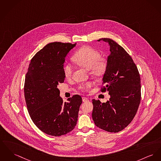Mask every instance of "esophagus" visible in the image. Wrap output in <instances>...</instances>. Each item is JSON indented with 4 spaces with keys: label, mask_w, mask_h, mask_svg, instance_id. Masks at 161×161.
Here are the masks:
<instances>
[{
    "label": "esophagus",
    "mask_w": 161,
    "mask_h": 161,
    "mask_svg": "<svg viewBox=\"0 0 161 161\" xmlns=\"http://www.w3.org/2000/svg\"><path fill=\"white\" fill-rule=\"evenodd\" d=\"M82 101L84 103H86V102H88L89 101V99L88 97H82Z\"/></svg>",
    "instance_id": "1"
}]
</instances>
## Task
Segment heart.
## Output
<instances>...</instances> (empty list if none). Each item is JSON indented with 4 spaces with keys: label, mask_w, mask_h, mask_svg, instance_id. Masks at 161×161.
Instances as JSON below:
<instances>
[{
    "label": "heart",
    "mask_w": 161,
    "mask_h": 161,
    "mask_svg": "<svg viewBox=\"0 0 161 161\" xmlns=\"http://www.w3.org/2000/svg\"><path fill=\"white\" fill-rule=\"evenodd\" d=\"M73 60L79 66L89 69L92 75L97 77H103L106 73L107 60L100 57V54L95 49L84 46L79 49L73 57ZM64 73L66 78L70 77L73 73V68L69 64H64ZM92 83L88 82L80 86V88L87 90L90 88Z\"/></svg>",
    "instance_id": "b5f03b06"
}]
</instances>
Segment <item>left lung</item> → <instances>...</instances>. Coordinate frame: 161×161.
Masks as SVG:
<instances>
[{
    "label": "left lung",
    "mask_w": 161,
    "mask_h": 161,
    "mask_svg": "<svg viewBox=\"0 0 161 161\" xmlns=\"http://www.w3.org/2000/svg\"><path fill=\"white\" fill-rule=\"evenodd\" d=\"M108 44L110 54L103 75L102 92L107 91L110 98L106 103L93 99L92 118L97 127L110 132L125 128L134 118L141 99L138 69L128 53L110 38H101Z\"/></svg>",
    "instance_id": "1"
}]
</instances>
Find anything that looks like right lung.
<instances>
[{
  "instance_id": "add662e5",
  "label": "right lung",
  "mask_w": 161,
  "mask_h": 161,
  "mask_svg": "<svg viewBox=\"0 0 161 161\" xmlns=\"http://www.w3.org/2000/svg\"><path fill=\"white\" fill-rule=\"evenodd\" d=\"M75 45L47 44L33 56L25 75L24 97L30 117L38 128L50 136L66 134L77 124L82 97L76 95L64 103L57 88L64 82L65 57Z\"/></svg>"
}]
</instances>
